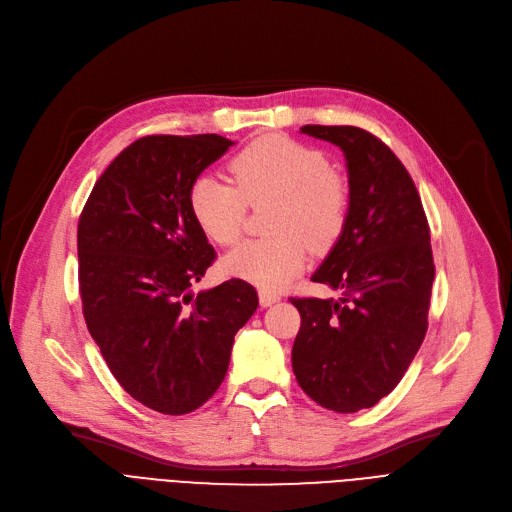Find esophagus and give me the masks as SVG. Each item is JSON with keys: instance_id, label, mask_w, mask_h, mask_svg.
I'll list each match as a JSON object with an SVG mask.
<instances>
[{"instance_id": "34e87169", "label": "esophagus", "mask_w": 512, "mask_h": 512, "mask_svg": "<svg viewBox=\"0 0 512 512\" xmlns=\"http://www.w3.org/2000/svg\"><path fill=\"white\" fill-rule=\"evenodd\" d=\"M280 298H282L280 294L259 290V304H261L263 308H267V306H271V304H275V302H280Z\"/></svg>"}]
</instances>
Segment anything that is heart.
I'll return each instance as SVG.
<instances>
[{"label": "heart", "instance_id": "b5f03b06", "mask_svg": "<svg viewBox=\"0 0 512 512\" xmlns=\"http://www.w3.org/2000/svg\"><path fill=\"white\" fill-rule=\"evenodd\" d=\"M237 188L202 175L192 183L190 208L204 235L218 245L239 241L249 206L271 202L267 232L222 259V269L265 292H277L302 269L306 245L329 251L347 222L349 190L322 151L284 134L257 138L230 159Z\"/></svg>", "mask_w": 512, "mask_h": 512}]
</instances>
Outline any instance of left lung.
<instances>
[{
  "label": "left lung",
  "mask_w": 512,
  "mask_h": 512,
  "mask_svg": "<svg viewBox=\"0 0 512 512\" xmlns=\"http://www.w3.org/2000/svg\"><path fill=\"white\" fill-rule=\"evenodd\" d=\"M345 155L349 210L312 282L341 298H292L300 388L335 412L371 408L402 380L427 333L435 265L427 216L398 157L363 128L306 124Z\"/></svg>",
  "instance_id": "1"
}]
</instances>
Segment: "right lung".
<instances>
[{"mask_svg":"<svg viewBox=\"0 0 512 512\" xmlns=\"http://www.w3.org/2000/svg\"><path fill=\"white\" fill-rule=\"evenodd\" d=\"M235 143L218 134L138 138L91 190L77 228L89 335L120 386L163 414L200 408L259 306L243 280L194 294L214 249L190 208L192 183Z\"/></svg>","mask_w":512,"mask_h":512,"instance_id":"add662e5","label":"right lung"}]
</instances>
